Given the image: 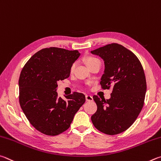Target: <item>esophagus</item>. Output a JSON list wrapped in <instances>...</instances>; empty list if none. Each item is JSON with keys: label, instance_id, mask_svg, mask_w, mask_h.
Returning <instances> with one entry per match:
<instances>
[{"label": "esophagus", "instance_id": "obj_1", "mask_svg": "<svg viewBox=\"0 0 161 161\" xmlns=\"http://www.w3.org/2000/svg\"><path fill=\"white\" fill-rule=\"evenodd\" d=\"M86 101H88V102H90V101H92L93 100V98L91 96V95H86Z\"/></svg>", "mask_w": 161, "mask_h": 161}]
</instances>
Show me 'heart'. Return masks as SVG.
Returning a JSON list of instances; mask_svg holds the SVG:
<instances>
[{"instance_id": "obj_1", "label": "heart", "mask_w": 161, "mask_h": 161, "mask_svg": "<svg viewBox=\"0 0 161 161\" xmlns=\"http://www.w3.org/2000/svg\"><path fill=\"white\" fill-rule=\"evenodd\" d=\"M97 61H99V60H98V59L96 58L92 57V56H89V57H88L86 59V63L87 64V66H88V67L91 66V64H94V63H95V62H97ZM75 67V64H73L72 66H70V72H73V70H74Z\"/></svg>"}]
</instances>
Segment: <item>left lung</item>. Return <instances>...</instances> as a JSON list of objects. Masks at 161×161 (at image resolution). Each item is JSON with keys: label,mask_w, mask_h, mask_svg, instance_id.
<instances>
[{"label": "left lung", "mask_w": 161, "mask_h": 161, "mask_svg": "<svg viewBox=\"0 0 161 161\" xmlns=\"http://www.w3.org/2000/svg\"><path fill=\"white\" fill-rule=\"evenodd\" d=\"M91 53L102 58L105 64L102 88L113 86L109 100L93 96L97 109L92 115V122L104 134H120L133 125L143 108L146 81L142 65L133 52L116 43Z\"/></svg>", "instance_id": "left-lung-1"}]
</instances>
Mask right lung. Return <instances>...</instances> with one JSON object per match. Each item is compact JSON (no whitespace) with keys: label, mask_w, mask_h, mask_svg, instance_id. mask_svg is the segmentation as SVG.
<instances>
[{"label":"right lung","mask_w":161,"mask_h":161,"mask_svg":"<svg viewBox=\"0 0 161 161\" xmlns=\"http://www.w3.org/2000/svg\"><path fill=\"white\" fill-rule=\"evenodd\" d=\"M80 53L78 50L45 48L35 53L22 69L19 102L31 125L41 133L56 136L70 127L74 115L86 102L83 93L74 92L58 97V81L69 77L70 66Z\"/></svg>","instance_id":"1"}]
</instances>
